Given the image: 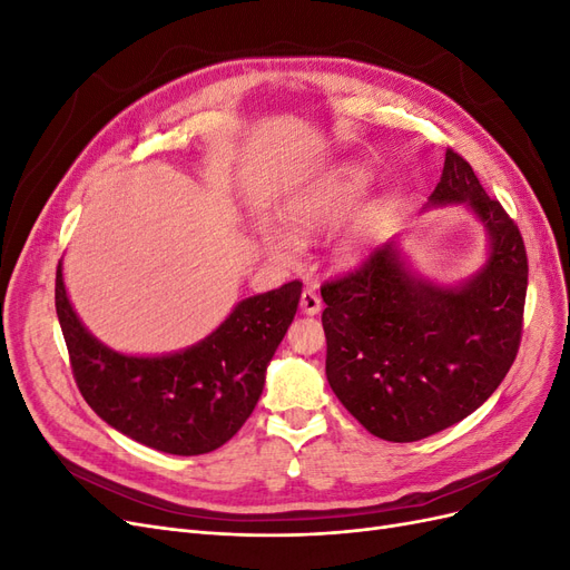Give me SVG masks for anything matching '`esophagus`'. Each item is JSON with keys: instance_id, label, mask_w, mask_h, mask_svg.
I'll use <instances>...</instances> for the list:
<instances>
[{"instance_id": "34e87169", "label": "esophagus", "mask_w": 570, "mask_h": 570, "mask_svg": "<svg viewBox=\"0 0 570 570\" xmlns=\"http://www.w3.org/2000/svg\"><path fill=\"white\" fill-rule=\"evenodd\" d=\"M299 306H302V312H304L306 316H316V314L321 312V297L316 295V289H312V287H306V289L302 292V299H299Z\"/></svg>"}]
</instances>
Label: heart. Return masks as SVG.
I'll use <instances>...</instances> for the list:
<instances>
[{"label": "heart", "instance_id": "obj_1", "mask_svg": "<svg viewBox=\"0 0 570 570\" xmlns=\"http://www.w3.org/2000/svg\"><path fill=\"white\" fill-rule=\"evenodd\" d=\"M371 180L373 176L366 166L361 164L340 166L323 183L306 189V193H302L299 197L289 199L283 209V220L297 237L302 239L314 237L327 228H333L335 223H340L344 216H347L354 209V204L366 195ZM375 216H377L375 209L361 212L352 220V226L344 230V235L340 237V243L335 247V256L342 266L354 264L356 258H361V254L368 249L373 230H375ZM264 243L268 252L275 258H281V262H292V258L297 256L295 239L278 228H266Z\"/></svg>", "mask_w": 570, "mask_h": 570}]
</instances>
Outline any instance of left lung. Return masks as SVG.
<instances>
[{
	"instance_id": "8db88e82",
	"label": "left lung",
	"mask_w": 570,
	"mask_h": 570,
	"mask_svg": "<svg viewBox=\"0 0 570 570\" xmlns=\"http://www.w3.org/2000/svg\"><path fill=\"white\" fill-rule=\"evenodd\" d=\"M442 204H465L485 226L488 262L469 281L442 287L421 278L392 239L321 287L327 383L387 442L463 421L504 381L521 344L528 256L519 226L454 149L428 199Z\"/></svg>"
}]
</instances>
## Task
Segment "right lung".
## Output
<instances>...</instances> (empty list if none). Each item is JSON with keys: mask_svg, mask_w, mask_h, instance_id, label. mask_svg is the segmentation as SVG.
<instances>
[{"mask_svg": "<svg viewBox=\"0 0 570 570\" xmlns=\"http://www.w3.org/2000/svg\"><path fill=\"white\" fill-rule=\"evenodd\" d=\"M302 283L243 299L212 335L164 356H128L88 333L57 268V316L85 402L118 433L166 454L226 444L262 396L266 368L297 314Z\"/></svg>", "mask_w": 570, "mask_h": 570, "instance_id": "1", "label": "right lung"}]
</instances>
